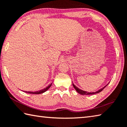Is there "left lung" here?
Returning a JSON list of instances; mask_svg holds the SVG:
<instances>
[{
    "label": "left lung",
    "instance_id": "8db88e82",
    "mask_svg": "<svg viewBox=\"0 0 127 127\" xmlns=\"http://www.w3.org/2000/svg\"><path fill=\"white\" fill-rule=\"evenodd\" d=\"M108 84H109V83H108ZM108 84L106 85L105 87H104L103 88H101L100 89L98 90V91L95 92H86V91H84L82 89H80L79 88H78L76 87L74 84H73V86L74 88V89H75V91H77L78 93L82 94V95H92V94H96V93H99V92H100L101 91H102L104 89V88H105V87H107L108 86Z\"/></svg>",
    "mask_w": 127,
    "mask_h": 127
}]
</instances>
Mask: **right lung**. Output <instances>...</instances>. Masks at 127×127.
Listing matches in <instances>:
<instances>
[{"label": "right lung", "mask_w": 127, "mask_h": 127, "mask_svg": "<svg viewBox=\"0 0 127 127\" xmlns=\"http://www.w3.org/2000/svg\"><path fill=\"white\" fill-rule=\"evenodd\" d=\"M52 84V83L50 84H49V86H48L47 87L45 88H44L41 90H40V91H36V92H27V91H23L25 93H29V94H41V93H44L45 92H46L47 91V90L49 88L51 87Z\"/></svg>", "instance_id": "right-lung-1"}]
</instances>
